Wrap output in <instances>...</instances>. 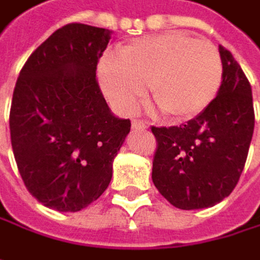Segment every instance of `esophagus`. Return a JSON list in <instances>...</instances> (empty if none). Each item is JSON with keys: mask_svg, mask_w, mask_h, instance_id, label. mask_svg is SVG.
I'll use <instances>...</instances> for the list:
<instances>
[{"mask_svg": "<svg viewBox=\"0 0 260 260\" xmlns=\"http://www.w3.org/2000/svg\"><path fill=\"white\" fill-rule=\"evenodd\" d=\"M131 125H132V129H135V131H143L149 128L146 122H143V120H137V119H135V120H132V122H131Z\"/></svg>", "mask_w": 260, "mask_h": 260, "instance_id": "obj_1", "label": "esophagus"}]
</instances>
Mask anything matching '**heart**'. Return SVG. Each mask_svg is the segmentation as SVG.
I'll list each match as a JSON object with an SVG mask.
<instances>
[{"instance_id": "1", "label": "heart", "mask_w": 260, "mask_h": 260, "mask_svg": "<svg viewBox=\"0 0 260 260\" xmlns=\"http://www.w3.org/2000/svg\"><path fill=\"white\" fill-rule=\"evenodd\" d=\"M100 84L120 113H132L146 93L174 120H187L210 106L223 80V62L208 40L184 32L137 38L106 55L98 65Z\"/></svg>"}]
</instances>
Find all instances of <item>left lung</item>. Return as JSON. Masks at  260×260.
Instances as JSON below:
<instances>
[{
  "instance_id": "left-lung-1",
  "label": "left lung",
  "mask_w": 260,
  "mask_h": 260,
  "mask_svg": "<svg viewBox=\"0 0 260 260\" xmlns=\"http://www.w3.org/2000/svg\"><path fill=\"white\" fill-rule=\"evenodd\" d=\"M223 80L214 101L186 125L152 128L157 140L152 180L181 210L223 201L244 170L254 129L251 86L232 53L219 46Z\"/></svg>"
}]
</instances>
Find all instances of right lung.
<instances>
[{
    "mask_svg": "<svg viewBox=\"0 0 260 260\" xmlns=\"http://www.w3.org/2000/svg\"><path fill=\"white\" fill-rule=\"evenodd\" d=\"M110 31L70 23L40 44L13 92L10 135L29 193L56 211L76 213L108 187L113 160L131 131L96 82Z\"/></svg>",
    "mask_w": 260,
    "mask_h": 260,
    "instance_id": "1",
    "label": "right lung"
}]
</instances>
